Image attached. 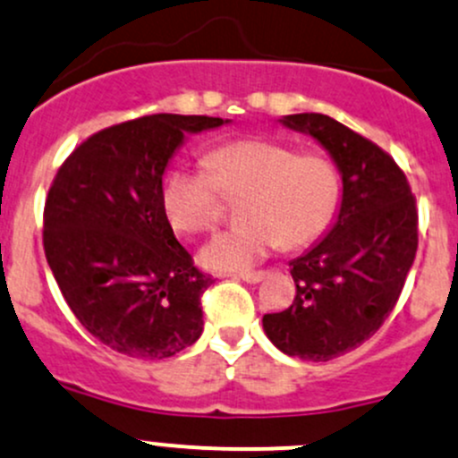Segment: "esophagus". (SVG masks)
Segmentation results:
<instances>
[{
  "label": "esophagus",
  "instance_id": "obj_1",
  "mask_svg": "<svg viewBox=\"0 0 458 458\" xmlns=\"http://www.w3.org/2000/svg\"><path fill=\"white\" fill-rule=\"evenodd\" d=\"M234 278L245 283H261L266 278V272H242V274H234Z\"/></svg>",
  "mask_w": 458,
  "mask_h": 458
}]
</instances>
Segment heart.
<instances>
[{
    "instance_id": "obj_1",
    "label": "heart",
    "mask_w": 458,
    "mask_h": 458,
    "mask_svg": "<svg viewBox=\"0 0 458 458\" xmlns=\"http://www.w3.org/2000/svg\"><path fill=\"white\" fill-rule=\"evenodd\" d=\"M206 166H173L162 182V208L173 228L197 234L219 221L221 192H245L243 224L216 234L199 252V261L216 272L252 267L278 242L283 248L316 242L338 208V173L316 153L296 156L285 144L250 138L216 147Z\"/></svg>"
}]
</instances>
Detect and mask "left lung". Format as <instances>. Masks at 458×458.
Segmentation results:
<instances>
[{
    "mask_svg": "<svg viewBox=\"0 0 458 458\" xmlns=\"http://www.w3.org/2000/svg\"><path fill=\"white\" fill-rule=\"evenodd\" d=\"M329 153L343 177L338 215L293 259V305L263 316V331L292 358L327 362L358 349L393 311L417 252L415 197L388 153L322 114L283 115Z\"/></svg>",
    "mask_w": 458,
    "mask_h": 458,
    "instance_id": "obj_1",
    "label": "left lung"
}]
</instances>
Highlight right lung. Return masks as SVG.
<instances>
[{
	"instance_id": "add662e5",
	"label": "right lung",
	"mask_w": 458,
	"mask_h": 458,
	"mask_svg": "<svg viewBox=\"0 0 458 458\" xmlns=\"http://www.w3.org/2000/svg\"><path fill=\"white\" fill-rule=\"evenodd\" d=\"M230 124L153 114L74 148L46 199L43 248L81 325L129 358L162 360L204 331L210 278L192 266L162 208V177L186 136Z\"/></svg>"
}]
</instances>
